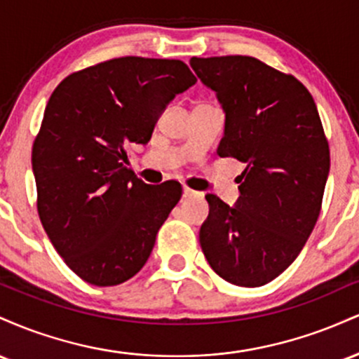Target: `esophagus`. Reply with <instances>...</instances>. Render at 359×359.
<instances>
[{"label": "esophagus", "instance_id": "esophagus-1", "mask_svg": "<svg viewBox=\"0 0 359 359\" xmlns=\"http://www.w3.org/2000/svg\"><path fill=\"white\" fill-rule=\"evenodd\" d=\"M182 192H184V197H185V199H194V197H199V196H201L199 192L194 191V189H191V187H187V185H184Z\"/></svg>", "mask_w": 359, "mask_h": 359}]
</instances>
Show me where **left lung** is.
<instances>
[{"label":"left lung","instance_id":"left-lung-1","mask_svg":"<svg viewBox=\"0 0 359 359\" xmlns=\"http://www.w3.org/2000/svg\"><path fill=\"white\" fill-rule=\"evenodd\" d=\"M226 113L217 155L245 163L240 199L208 194L201 248L240 287L265 285L297 258L319 217L331 156L316 102L292 74L248 55L192 57Z\"/></svg>","mask_w":359,"mask_h":359}]
</instances>
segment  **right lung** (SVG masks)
Wrapping results in <instances>:
<instances>
[{
  "label": "right lung",
  "instance_id": "right-lung-1",
  "mask_svg": "<svg viewBox=\"0 0 359 359\" xmlns=\"http://www.w3.org/2000/svg\"><path fill=\"white\" fill-rule=\"evenodd\" d=\"M196 81L182 60L128 55L72 72L52 93L32 150L36 211L84 282L118 285L150 257L182 185L145 184L126 167V148L147 143L160 113Z\"/></svg>",
  "mask_w": 359,
  "mask_h": 359
}]
</instances>
